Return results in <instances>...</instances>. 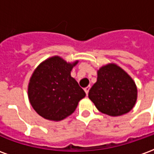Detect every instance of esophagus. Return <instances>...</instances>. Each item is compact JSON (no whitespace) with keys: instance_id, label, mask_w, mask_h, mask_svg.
Instances as JSON below:
<instances>
[{"instance_id":"obj_1","label":"esophagus","mask_w":154,"mask_h":154,"mask_svg":"<svg viewBox=\"0 0 154 154\" xmlns=\"http://www.w3.org/2000/svg\"><path fill=\"white\" fill-rule=\"evenodd\" d=\"M89 90H90V87H86L85 89H84V91H85V92H86V94H87V95H88Z\"/></svg>"}]
</instances>
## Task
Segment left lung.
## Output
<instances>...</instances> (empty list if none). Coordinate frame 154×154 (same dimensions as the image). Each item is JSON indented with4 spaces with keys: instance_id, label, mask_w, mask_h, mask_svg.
Returning <instances> with one entry per match:
<instances>
[{
    "instance_id": "obj_1",
    "label": "left lung",
    "mask_w": 154,
    "mask_h": 154,
    "mask_svg": "<svg viewBox=\"0 0 154 154\" xmlns=\"http://www.w3.org/2000/svg\"><path fill=\"white\" fill-rule=\"evenodd\" d=\"M138 90L134 81L116 63H108L97 71V81L88 97L97 110L110 116H119L132 110Z\"/></svg>"
}]
</instances>
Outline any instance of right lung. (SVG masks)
Wrapping results in <instances>:
<instances>
[{"instance_id":"right-lung-1","label":"right lung","mask_w":154,"mask_h":154,"mask_svg":"<svg viewBox=\"0 0 154 154\" xmlns=\"http://www.w3.org/2000/svg\"><path fill=\"white\" fill-rule=\"evenodd\" d=\"M78 60L67 63L59 56L43 61L32 73L28 97L33 109L43 118L60 121L71 116L86 93L71 71Z\"/></svg>"}]
</instances>
